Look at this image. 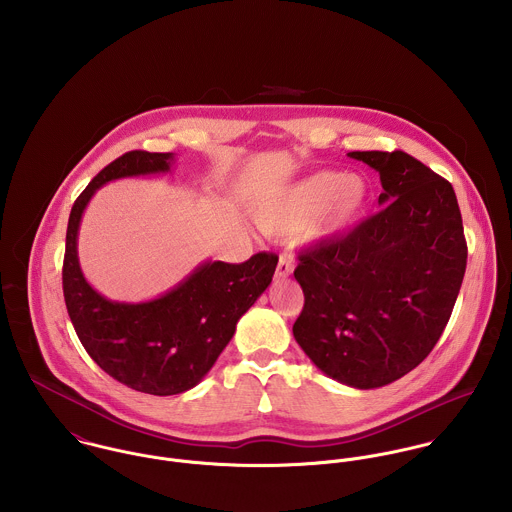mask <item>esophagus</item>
<instances>
[{
    "mask_svg": "<svg viewBox=\"0 0 512 512\" xmlns=\"http://www.w3.org/2000/svg\"><path fill=\"white\" fill-rule=\"evenodd\" d=\"M292 272V258H290L288 254H282V256H280V262H278V268H276V278H278V280H286Z\"/></svg>",
    "mask_w": 512,
    "mask_h": 512,
    "instance_id": "esophagus-1",
    "label": "esophagus"
}]
</instances>
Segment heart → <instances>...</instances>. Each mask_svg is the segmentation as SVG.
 Here are the masks:
<instances>
[{
  "mask_svg": "<svg viewBox=\"0 0 512 512\" xmlns=\"http://www.w3.org/2000/svg\"><path fill=\"white\" fill-rule=\"evenodd\" d=\"M366 203L368 185L363 177L319 171L262 203L256 220L270 234L301 228L305 240L323 242L351 230L363 217Z\"/></svg>",
  "mask_w": 512,
  "mask_h": 512,
  "instance_id": "1",
  "label": "heart"
}]
</instances>
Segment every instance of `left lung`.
Returning <instances> with one entry per match:
<instances>
[{
  "mask_svg": "<svg viewBox=\"0 0 512 512\" xmlns=\"http://www.w3.org/2000/svg\"><path fill=\"white\" fill-rule=\"evenodd\" d=\"M378 171L382 209L297 254L303 309L293 337L313 365L378 388L420 365L451 317L467 266L455 191L416 157L351 151Z\"/></svg>",
  "mask_w": 512,
  "mask_h": 512,
  "instance_id": "obj_1",
  "label": "left lung"
}]
</instances>
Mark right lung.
I'll use <instances>...</instances> for the list:
<instances>
[{
  "instance_id": "add662e5",
  "label": "right lung",
  "mask_w": 512,
  "mask_h": 512,
  "mask_svg": "<svg viewBox=\"0 0 512 512\" xmlns=\"http://www.w3.org/2000/svg\"><path fill=\"white\" fill-rule=\"evenodd\" d=\"M171 161L173 153L136 149L106 165L74 201L63 262L67 311L86 353L118 382L153 396L179 394L201 382L278 266L272 252L242 264L205 262L177 288L144 303L110 301L94 292L76 254L88 201L108 181L165 173Z\"/></svg>"
}]
</instances>
